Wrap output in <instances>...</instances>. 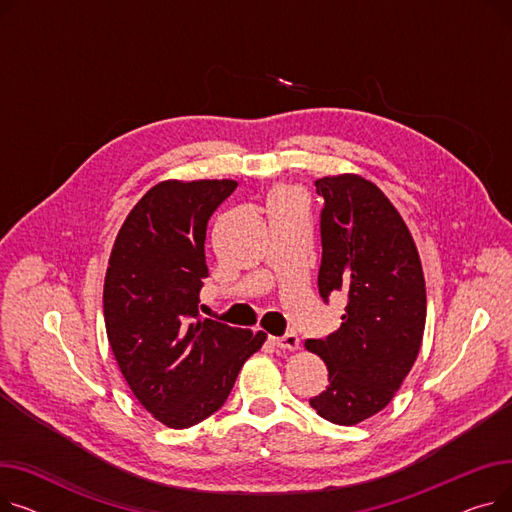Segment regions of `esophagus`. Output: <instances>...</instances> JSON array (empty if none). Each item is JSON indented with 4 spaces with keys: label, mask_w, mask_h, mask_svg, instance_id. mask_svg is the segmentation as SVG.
<instances>
[{
    "label": "esophagus",
    "mask_w": 512,
    "mask_h": 512,
    "mask_svg": "<svg viewBox=\"0 0 512 512\" xmlns=\"http://www.w3.org/2000/svg\"><path fill=\"white\" fill-rule=\"evenodd\" d=\"M272 344L282 348V351H297V348H299V336L297 334H284L280 338H272Z\"/></svg>",
    "instance_id": "1"
}]
</instances>
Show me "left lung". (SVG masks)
Wrapping results in <instances>:
<instances>
[{"label": "left lung", "mask_w": 512, "mask_h": 512, "mask_svg": "<svg viewBox=\"0 0 512 512\" xmlns=\"http://www.w3.org/2000/svg\"><path fill=\"white\" fill-rule=\"evenodd\" d=\"M321 209V299L342 292V324L307 351L328 365L309 405L338 425L380 413L409 375L425 330V280L413 236L396 207L357 174L315 180Z\"/></svg>", "instance_id": "8db88e82"}]
</instances>
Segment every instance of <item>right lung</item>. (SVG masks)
Instances as JSON below:
<instances>
[{
	"mask_svg": "<svg viewBox=\"0 0 512 512\" xmlns=\"http://www.w3.org/2000/svg\"><path fill=\"white\" fill-rule=\"evenodd\" d=\"M234 180L155 184L124 220L107 265L103 317L124 380L164 425L218 411L265 334L199 315L207 222Z\"/></svg>",
	"mask_w": 512,
	"mask_h": 512,
	"instance_id": "add662e5",
	"label": "right lung"
}]
</instances>
